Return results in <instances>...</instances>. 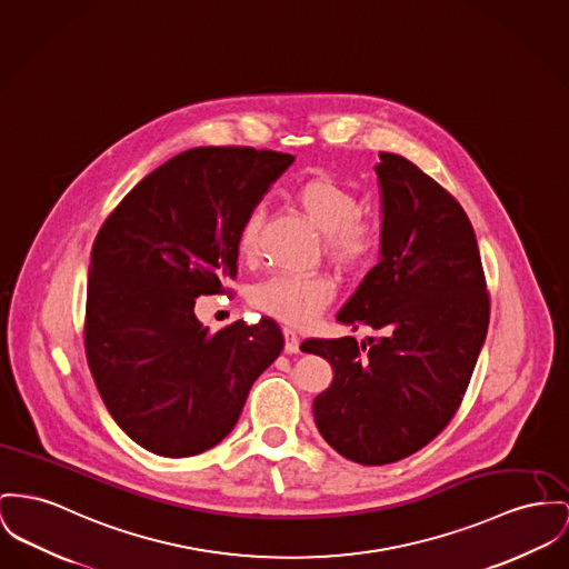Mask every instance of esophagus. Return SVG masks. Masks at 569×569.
Returning <instances> with one entry per match:
<instances>
[{"mask_svg": "<svg viewBox=\"0 0 569 569\" xmlns=\"http://www.w3.org/2000/svg\"><path fill=\"white\" fill-rule=\"evenodd\" d=\"M284 351L287 353H298L300 351V337H298V332H293V330H284Z\"/></svg>", "mask_w": 569, "mask_h": 569, "instance_id": "34e87169", "label": "esophagus"}]
</instances>
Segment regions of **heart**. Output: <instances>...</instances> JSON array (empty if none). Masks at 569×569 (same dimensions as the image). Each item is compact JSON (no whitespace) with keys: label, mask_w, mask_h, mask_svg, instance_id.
Here are the masks:
<instances>
[{"label":"heart","mask_w":569,"mask_h":569,"mask_svg":"<svg viewBox=\"0 0 569 569\" xmlns=\"http://www.w3.org/2000/svg\"><path fill=\"white\" fill-rule=\"evenodd\" d=\"M293 200L303 218L323 232V252L342 271H362L379 250L378 227L360 216V200L353 191L330 177L303 179ZM266 209L254 207L237 237L241 261H254L261 250ZM337 298V280L330 273H276L250 291V303L287 326H310Z\"/></svg>","instance_id":"heart-1"}]
</instances>
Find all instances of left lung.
Returning <instances> with one entry per match:
<instances>
[{"instance_id": "obj_1", "label": "left lung", "mask_w": 569, "mask_h": 569, "mask_svg": "<svg viewBox=\"0 0 569 569\" xmlns=\"http://www.w3.org/2000/svg\"><path fill=\"white\" fill-rule=\"evenodd\" d=\"M381 261L337 319L378 337L308 339L335 379L312 403L326 442L381 466L417 453L455 417L490 323L472 224L449 191L412 161L379 152Z\"/></svg>"}]
</instances>
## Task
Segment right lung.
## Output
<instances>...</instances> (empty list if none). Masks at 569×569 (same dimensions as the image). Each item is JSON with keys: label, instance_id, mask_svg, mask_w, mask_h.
<instances>
[{"label": "right lung", "instance_id": "add662e5", "mask_svg": "<svg viewBox=\"0 0 569 569\" xmlns=\"http://www.w3.org/2000/svg\"><path fill=\"white\" fill-rule=\"evenodd\" d=\"M293 154L200 147L152 170L108 216L92 243L86 358L118 427L163 457L227 438L246 397L280 356V326L261 317L211 335L198 296L227 293L237 237Z\"/></svg>", "mask_w": 569, "mask_h": 569}]
</instances>
